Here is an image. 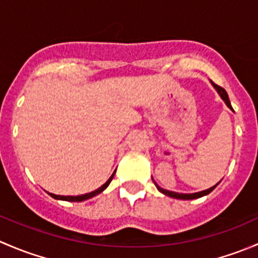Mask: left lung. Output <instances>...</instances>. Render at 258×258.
Here are the masks:
<instances>
[{
	"label": "left lung",
	"instance_id": "obj_1",
	"mask_svg": "<svg viewBox=\"0 0 258 258\" xmlns=\"http://www.w3.org/2000/svg\"><path fill=\"white\" fill-rule=\"evenodd\" d=\"M213 86H215V88H216V90H217V92L220 93V96H221V97H222V100L226 102V105H227L230 108H232L230 100H228V95H227V92H226V91H225V88H222V87H221V86H218V85H215V83H213ZM218 183H220V182H218ZM217 184H215V186L211 187V188H209V189H205V191L196 192V194H177V192L167 191V189L161 188V187L157 186V184H156V187H157L158 191L162 192L163 195H167V196L173 197V199H178V200H195V199H200V197L206 196V195H209L210 192H212L213 189H215L216 187H217Z\"/></svg>",
	"mask_w": 258,
	"mask_h": 258
}]
</instances>
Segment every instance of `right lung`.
<instances>
[{"label": "right lung", "instance_id": "1", "mask_svg": "<svg viewBox=\"0 0 258 258\" xmlns=\"http://www.w3.org/2000/svg\"><path fill=\"white\" fill-rule=\"evenodd\" d=\"M114 172H116V171H114ZM114 172L112 173V176H111V177L107 179V182H106L105 184H102V186H101L100 188H97V189H96V191L90 192V194L81 195V196H58V195L49 194V196L53 197V199H56V200H63V201H71V202H81V201H85V200H88V199H91V197L96 196V195L101 194V192H102L103 189H105L106 187L108 186V184H110V182L112 181V178H113V176H114Z\"/></svg>", "mask_w": 258, "mask_h": 258}]
</instances>
